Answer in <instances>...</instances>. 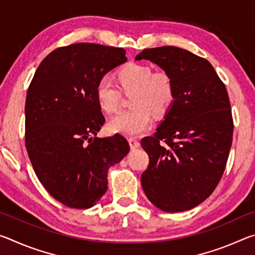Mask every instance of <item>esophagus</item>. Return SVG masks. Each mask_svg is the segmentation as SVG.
<instances>
[{"label": "esophagus", "mask_w": 255, "mask_h": 255, "mask_svg": "<svg viewBox=\"0 0 255 255\" xmlns=\"http://www.w3.org/2000/svg\"><path fill=\"white\" fill-rule=\"evenodd\" d=\"M128 141H129V145H130L131 149H136L140 146L139 140L136 139V138H128Z\"/></svg>", "instance_id": "1"}]
</instances>
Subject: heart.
<instances>
[{
    "mask_svg": "<svg viewBox=\"0 0 255 255\" xmlns=\"http://www.w3.org/2000/svg\"><path fill=\"white\" fill-rule=\"evenodd\" d=\"M119 83L124 92H133L131 110L123 111L109 122L110 130L127 136H138L152 126V112L161 116L174 100V83L165 71L153 72L144 64L132 63L119 72ZM97 100L108 114L117 111L120 91L109 75L102 76L96 86Z\"/></svg>",
    "mask_w": 255,
    "mask_h": 255,
    "instance_id": "heart-1",
    "label": "heart"
}]
</instances>
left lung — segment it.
I'll return each mask as SVG.
<instances>
[{
	"label": "left lung",
	"mask_w": 255,
	"mask_h": 255,
	"mask_svg": "<svg viewBox=\"0 0 255 255\" xmlns=\"http://www.w3.org/2000/svg\"><path fill=\"white\" fill-rule=\"evenodd\" d=\"M135 59L155 63L174 83L164 120L140 141L149 156L141 187L163 211L195 208L217 187L230 155L234 124L226 86L208 60L178 47L144 49Z\"/></svg>",
	"instance_id": "left-lung-1"
}]
</instances>
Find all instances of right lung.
Instances as JSON below:
<instances>
[{
	"label": "right lung",
	"instance_id": "add662e5",
	"mask_svg": "<svg viewBox=\"0 0 255 255\" xmlns=\"http://www.w3.org/2000/svg\"><path fill=\"white\" fill-rule=\"evenodd\" d=\"M127 60L126 50L91 42L59 47L38 66L25 99V147L34 173L70 208L96 205L108 170L128 154L126 138L96 137L105 124L98 81Z\"/></svg>",
	"mask_w": 255,
	"mask_h": 255
}]
</instances>
